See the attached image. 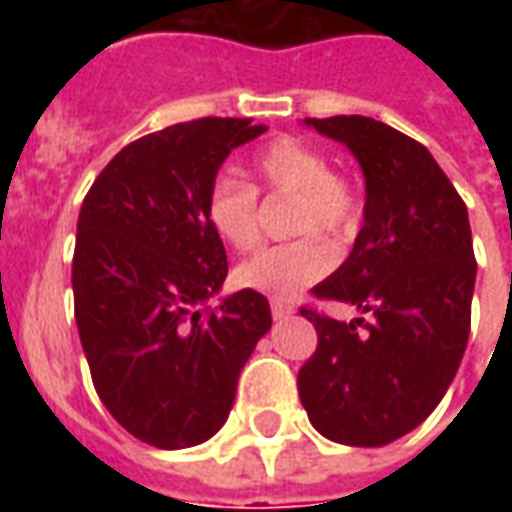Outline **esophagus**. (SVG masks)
I'll list each match as a JSON object with an SVG mask.
<instances>
[{
    "instance_id": "esophagus-1",
    "label": "esophagus",
    "mask_w": 512,
    "mask_h": 512,
    "mask_svg": "<svg viewBox=\"0 0 512 512\" xmlns=\"http://www.w3.org/2000/svg\"><path fill=\"white\" fill-rule=\"evenodd\" d=\"M271 315H274V321H285V318H290V315H293V307H290V304H285V301L274 299L271 301Z\"/></svg>"
}]
</instances>
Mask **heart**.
I'll return each instance as SVG.
<instances>
[{"instance_id": "heart-1", "label": "heart", "mask_w": 512, "mask_h": 512, "mask_svg": "<svg viewBox=\"0 0 512 512\" xmlns=\"http://www.w3.org/2000/svg\"><path fill=\"white\" fill-rule=\"evenodd\" d=\"M252 175L268 191L296 197L293 233L321 230L345 235L356 222V194L334 175L329 156L310 142L282 136L266 145L252 161ZM205 219L224 244L246 252L260 238L257 194L244 183L219 175L205 194ZM334 266V249L318 235H301L288 244L266 246L235 268L241 288L271 299H296L301 290L326 277Z\"/></svg>"}]
</instances>
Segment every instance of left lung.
I'll return each mask as SVG.
<instances>
[{"mask_svg": "<svg viewBox=\"0 0 512 512\" xmlns=\"http://www.w3.org/2000/svg\"><path fill=\"white\" fill-rule=\"evenodd\" d=\"M304 126L345 145L365 175V222L318 299L354 304L370 323L312 310L318 348L299 370L312 428L348 447H384L425 422L458 373L477 263L469 213L428 147L373 117Z\"/></svg>", "mask_w": 512, "mask_h": 512, "instance_id": "1", "label": "left lung"}]
</instances>
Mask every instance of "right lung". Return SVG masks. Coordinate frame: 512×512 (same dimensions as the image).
I'll use <instances>...</instances> for the list:
<instances>
[{"instance_id":"obj_1","label":"right lung","mask_w":512,"mask_h":512,"mask_svg":"<svg viewBox=\"0 0 512 512\" xmlns=\"http://www.w3.org/2000/svg\"><path fill=\"white\" fill-rule=\"evenodd\" d=\"M266 126L202 117L136 139L87 191L76 224L73 307L98 397L158 450L208 441L271 307L238 290L208 307L227 252L205 219V194L230 150Z\"/></svg>"}]
</instances>
